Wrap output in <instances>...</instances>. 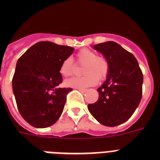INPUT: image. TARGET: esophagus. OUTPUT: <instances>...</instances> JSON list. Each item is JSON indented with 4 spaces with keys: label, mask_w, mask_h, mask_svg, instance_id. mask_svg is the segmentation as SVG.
Returning <instances> with one entry per match:
<instances>
[{
    "label": "esophagus",
    "mask_w": 160,
    "mask_h": 160,
    "mask_svg": "<svg viewBox=\"0 0 160 160\" xmlns=\"http://www.w3.org/2000/svg\"><path fill=\"white\" fill-rule=\"evenodd\" d=\"M78 90L79 91H80V92H82V93H85L86 92V91H87V89H82V88H79L78 89Z\"/></svg>",
    "instance_id": "obj_1"
}]
</instances>
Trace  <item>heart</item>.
<instances>
[{"label": "heart", "mask_w": 160, "mask_h": 160, "mask_svg": "<svg viewBox=\"0 0 160 160\" xmlns=\"http://www.w3.org/2000/svg\"><path fill=\"white\" fill-rule=\"evenodd\" d=\"M77 62L82 67V77H73L67 79L65 85L72 88H86L94 86L98 80H104L110 72V63L104 56L98 55L94 50L85 49L79 50L76 54ZM75 63L71 58H66L62 62L59 73L62 77L71 76L75 71Z\"/></svg>", "instance_id": "heart-1"}]
</instances>
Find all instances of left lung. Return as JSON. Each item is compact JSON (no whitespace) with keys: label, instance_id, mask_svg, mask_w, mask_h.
Returning <instances> with one entry per match:
<instances>
[{"label":"left lung","instance_id":"8db88e82","mask_svg":"<svg viewBox=\"0 0 160 160\" xmlns=\"http://www.w3.org/2000/svg\"><path fill=\"white\" fill-rule=\"evenodd\" d=\"M94 48L109 61L110 72L98 89V101L87 107L100 123L115 127L129 119L140 103L142 72L135 56L116 42H103Z\"/></svg>","mask_w":160,"mask_h":160}]
</instances>
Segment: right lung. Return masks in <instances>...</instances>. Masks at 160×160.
Wrapping results in <instances>:
<instances>
[{
  "label": "right lung",
  "instance_id": "1",
  "mask_svg": "<svg viewBox=\"0 0 160 160\" xmlns=\"http://www.w3.org/2000/svg\"><path fill=\"white\" fill-rule=\"evenodd\" d=\"M73 52L70 46L40 42L18 59L12 77V90L22 118L38 128H48L62 113L71 88H61L60 65Z\"/></svg>",
  "mask_w": 160,
  "mask_h": 160
}]
</instances>
